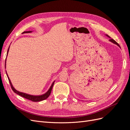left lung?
<instances>
[{
    "instance_id": "left-lung-1",
    "label": "left lung",
    "mask_w": 130,
    "mask_h": 130,
    "mask_svg": "<svg viewBox=\"0 0 130 130\" xmlns=\"http://www.w3.org/2000/svg\"><path fill=\"white\" fill-rule=\"evenodd\" d=\"M106 36H108V37H109V36H108V35H106ZM109 41H111V42H112V43H115V44H117V45H118V46H119V47H120V45H119L118 44V43L117 42H116V41H115V40H113V39H111H111H110V40H109Z\"/></svg>"
}]
</instances>
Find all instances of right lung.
<instances>
[{
  "instance_id": "obj_1",
  "label": "right lung",
  "mask_w": 130,
  "mask_h": 130,
  "mask_svg": "<svg viewBox=\"0 0 130 130\" xmlns=\"http://www.w3.org/2000/svg\"><path fill=\"white\" fill-rule=\"evenodd\" d=\"M32 31H24V32H23L22 34H25V33H30V32H31ZM10 48V46H9ZM9 48L8 49V50H7V54H8V52H9ZM5 66H6V61H5ZM6 67V66H5ZM6 74H7V77H8V79H9V82H10V84L11 85V88L13 90V91L15 93L17 94L18 95H20L23 98H25V99H27L28 100H30L31 101H34V102H38V101H42V100H44L46 99H47L48 98L49 95H50V93H51V92H52V88H53V87L54 86V82H55V81L53 82V84L52 85V86H50V88L49 89V90L47 91L45 94H43V95H30V94H26V93H22V92H19L18 91V90H17L16 89H15L14 87L12 85V84L11 82V80H10V78L8 76V75H7V72H6Z\"/></svg>"
}]
</instances>
